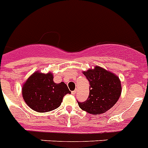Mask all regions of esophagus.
I'll return each mask as SVG.
<instances>
[{
    "mask_svg": "<svg viewBox=\"0 0 148 148\" xmlns=\"http://www.w3.org/2000/svg\"><path fill=\"white\" fill-rule=\"evenodd\" d=\"M76 92H77L76 90H73V91H72V94H73V95H75V93H76Z\"/></svg>",
    "mask_w": 148,
    "mask_h": 148,
    "instance_id": "obj_1",
    "label": "esophagus"
}]
</instances>
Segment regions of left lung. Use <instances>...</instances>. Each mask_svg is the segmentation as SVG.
<instances>
[{"instance_id": "obj_1", "label": "left lung", "mask_w": 148, "mask_h": 148, "mask_svg": "<svg viewBox=\"0 0 148 148\" xmlns=\"http://www.w3.org/2000/svg\"><path fill=\"white\" fill-rule=\"evenodd\" d=\"M90 84V93L85 102L78 104L80 108L93 114L105 113L114 106L121 93V83L115 74L95 66L83 72Z\"/></svg>"}]
</instances>
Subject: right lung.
I'll list each match as a JSON object with an SVG mask.
<instances>
[{
	"label": "right lung",
	"instance_id": "right-lung-1",
	"mask_svg": "<svg viewBox=\"0 0 148 148\" xmlns=\"http://www.w3.org/2000/svg\"><path fill=\"white\" fill-rule=\"evenodd\" d=\"M51 73H33L22 87V97L31 109L38 112L55 110L61 104L63 98L71 93L64 82L56 84Z\"/></svg>",
	"mask_w": 148,
	"mask_h": 148
}]
</instances>
